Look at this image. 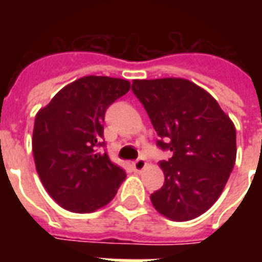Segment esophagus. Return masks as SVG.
Returning <instances> with one entry per match:
<instances>
[{
	"instance_id": "obj_1",
	"label": "esophagus",
	"mask_w": 262,
	"mask_h": 262,
	"mask_svg": "<svg viewBox=\"0 0 262 262\" xmlns=\"http://www.w3.org/2000/svg\"><path fill=\"white\" fill-rule=\"evenodd\" d=\"M145 167H147V162L143 158H139V159L133 162V168H135L136 172H141Z\"/></svg>"
}]
</instances>
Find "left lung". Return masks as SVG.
Masks as SVG:
<instances>
[{"mask_svg": "<svg viewBox=\"0 0 262 262\" xmlns=\"http://www.w3.org/2000/svg\"><path fill=\"white\" fill-rule=\"evenodd\" d=\"M160 140L172 156L162 160L164 183L151 194L160 215L187 222L216 203L236 159L235 126L207 91L186 79L133 80Z\"/></svg>", "mask_w": 262, "mask_h": 262, "instance_id": "obj_1", "label": "left lung"}]
</instances>
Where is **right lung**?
Returning <instances> with one entry per match:
<instances>
[{
  "label": "right lung",
  "mask_w": 262,
  "mask_h": 262,
  "mask_svg": "<svg viewBox=\"0 0 262 262\" xmlns=\"http://www.w3.org/2000/svg\"><path fill=\"white\" fill-rule=\"evenodd\" d=\"M130 90L127 80L85 76L68 84L35 117L32 152L43 186L63 209L90 213L114 199L126 178L103 143L104 113Z\"/></svg>",
  "instance_id": "obj_1"
}]
</instances>
